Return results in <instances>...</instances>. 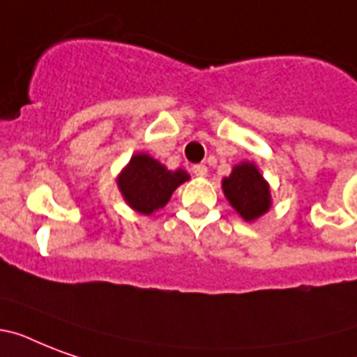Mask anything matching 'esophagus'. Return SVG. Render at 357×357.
Here are the masks:
<instances>
[{
    "label": "esophagus",
    "instance_id": "34e87169",
    "mask_svg": "<svg viewBox=\"0 0 357 357\" xmlns=\"http://www.w3.org/2000/svg\"><path fill=\"white\" fill-rule=\"evenodd\" d=\"M192 174H195V176H198V178H206L207 167L206 165H195V167H192Z\"/></svg>",
    "mask_w": 357,
    "mask_h": 357
}]
</instances>
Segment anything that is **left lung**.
<instances>
[{"mask_svg":"<svg viewBox=\"0 0 357 357\" xmlns=\"http://www.w3.org/2000/svg\"><path fill=\"white\" fill-rule=\"evenodd\" d=\"M222 190L229 206L244 222H255L272 207L271 185L254 161H241L222 179Z\"/></svg>","mask_w":357,"mask_h":357,"instance_id":"1","label":"left lung"}]
</instances>
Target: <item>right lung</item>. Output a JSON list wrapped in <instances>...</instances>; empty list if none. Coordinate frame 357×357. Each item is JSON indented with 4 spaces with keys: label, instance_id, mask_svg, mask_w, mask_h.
Returning a JSON list of instances; mask_svg holds the SVG:
<instances>
[{
    "label": "right lung",
    "instance_id": "obj_1",
    "mask_svg": "<svg viewBox=\"0 0 357 357\" xmlns=\"http://www.w3.org/2000/svg\"><path fill=\"white\" fill-rule=\"evenodd\" d=\"M189 179V172L183 168L168 170L150 153L139 151L131 155L128 165L122 168L116 185L123 202L133 211L151 215L167 206L174 190Z\"/></svg>",
    "mask_w": 357,
    "mask_h": 357
}]
</instances>
